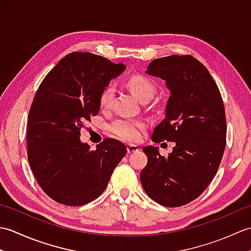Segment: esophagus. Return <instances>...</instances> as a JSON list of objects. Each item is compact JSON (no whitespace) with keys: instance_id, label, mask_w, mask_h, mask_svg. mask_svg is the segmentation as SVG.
<instances>
[{"instance_id":"1","label":"esophagus","mask_w":251,"mask_h":251,"mask_svg":"<svg viewBox=\"0 0 251 251\" xmlns=\"http://www.w3.org/2000/svg\"><path fill=\"white\" fill-rule=\"evenodd\" d=\"M138 151H139V148H138L137 146H135V145H128V146H127V152H128L129 154L138 152Z\"/></svg>"}]
</instances>
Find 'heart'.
Segmentation results:
<instances>
[{"mask_svg": "<svg viewBox=\"0 0 251 251\" xmlns=\"http://www.w3.org/2000/svg\"><path fill=\"white\" fill-rule=\"evenodd\" d=\"M127 86L136 97L142 102L151 100L156 93V86L150 78L143 75H134L127 81ZM115 89L112 84L105 86L99 96L100 108L108 111L113 105ZM146 123L139 120L117 119L109 125L112 135L127 141H137L140 139L141 132L146 129Z\"/></svg>", "mask_w": 251, "mask_h": 251, "instance_id": "obj_1", "label": "heart"}]
</instances>
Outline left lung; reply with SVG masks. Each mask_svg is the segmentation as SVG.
I'll list each match as a JSON object with an SVG mask.
<instances>
[{
    "mask_svg": "<svg viewBox=\"0 0 251 251\" xmlns=\"http://www.w3.org/2000/svg\"><path fill=\"white\" fill-rule=\"evenodd\" d=\"M148 74L166 82L170 96L166 116L155 127L153 142L174 141L165 157L157 148L143 152L148 164L140 174L148 196L166 207H180L197 199L216 176L226 149L225 104L207 68L190 55L154 59Z\"/></svg>",
    "mask_w": 251,
    "mask_h": 251,
    "instance_id": "1",
    "label": "left lung"
}]
</instances>
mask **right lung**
Returning <instances> with one entry per match:
<instances>
[{"label":"right lung","mask_w":251,"mask_h":251,"mask_svg":"<svg viewBox=\"0 0 251 251\" xmlns=\"http://www.w3.org/2000/svg\"><path fill=\"white\" fill-rule=\"evenodd\" d=\"M92 52L63 57L36 90L26 124L32 173L51 200L82 206L97 199L127 152L123 142L104 139L96 150L82 143L85 122L99 113V96L125 70Z\"/></svg>","instance_id":"right-lung-1"}]
</instances>
